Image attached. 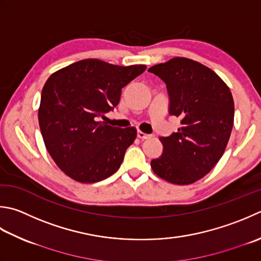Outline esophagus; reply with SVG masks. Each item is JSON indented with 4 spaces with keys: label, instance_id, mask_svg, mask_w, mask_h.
I'll use <instances>...</instances> for the list:
<instances>
[{
    "label": "esophagus",
    "instance_id": "obj_1",
    "mask_svg": "<svg viewBox=\"0 0 261 261\" xmlns=\"http://www.w3.org/2000/svg\"><path fill=\"white\" fill-rule=\"evenodd\" d=\"M137 136H138V138H139V139H141V140L149 139V138H151L150 135H146V134H144V132H142V131H138V132H137Z\"/></svg>",
    "mask_w": 261,
    "mask_h": 261
}]
</instances>
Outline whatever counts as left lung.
Wrapping results in <instances>:
<instances>
[{"label": "left lung", "instance_id": "1", "mask_svg": "<svg viewBox=\"0 0 261 261\" xmlns=\"http://www.w3.org/2000/svg\"><path fill=\"white\" fill-rule=\"evenodd\" d=\"M164 81L168 113L182 126L161 137L163 154L150 162L156 174L178 186L205 176L221 160L231 136L234 101L226 84L207 66L174 58L148 70Z\"/></svg>", "mask_w": 261, "mask_h": 261}]
</instances>
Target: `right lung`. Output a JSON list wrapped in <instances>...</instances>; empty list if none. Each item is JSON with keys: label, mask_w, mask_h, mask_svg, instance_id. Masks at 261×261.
<instances>
[{"label": "right lung", "mask_w": 261, "mask_h": 261, "mask_svg": "<svg viewBox=\"0 0 261 261\" xmlns=\"http://www.w3.org/2000/svg\"><path fill=\"white\" fill-rule=\"evenodd\" d=\"M146 68L87 59L56 71L46 81L38 110L39 127L46 149L66 175L94 183L119 170L137 130L107 125L98 119L114 110L122 88Z\"/></svg>", "instance_id": "1"}]
</instances>
